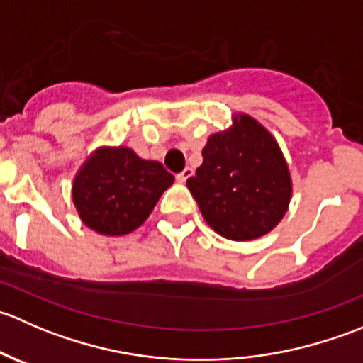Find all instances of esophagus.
I'll return each instance as SVG.
<instances>
[{
	"instance_id": "esophagus-1",
	"label": "esophagus",
	"mask_w": 363,
	"mask_h": 363,
	"mask_svg": "<svg viewBox=\"0 0 363 363\" xmlns=\"http://www.w3.org/2000/svg\"><path fill=\"white\" fill-rule=\"evenodd\" d=\"M193 174H195V172H193V168H189V167L184 168V170H182L181 174L177 175V181H179V182H186L189 177H191Z\"/></svg>"
}]
</instances>
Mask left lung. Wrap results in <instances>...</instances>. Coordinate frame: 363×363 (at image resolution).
<instances>
[{
	"mask_svg": "<svg viewBox=\"0 0 363 363\" xmlns=\"http://www.w3.org/2000/svg\"><path fill=\"white\" fill-rule=\"evenodd\" d=\"M203 163L188 179L207 225L230 240H252L279 225L291 200V175L276 138L247 113L207 138Z\"/></svg>",
	"mask_w": 363,
	"mask_h": 363,
	"instance_id": "left-lung-1",
	"label": "left lung"
}]
</instances>
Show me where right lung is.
<instances>
[{
    "mask_svg": "<svg viewBox=\"0 0 363 363\" xmlns=\"http://www.w3.org/2000/svg\"><path fill=\"white\" fill-rule=\"evenodd\" d=\"M174 175L160 161L142 160L130 147H98L82 163L72 186L79 218L100 235H126L137 230Z\"/></svg>",
    "mask_w": 363,
    "mask_h": 363,
    "instance_id": "add662e5",
    "label": "right lung"
}]
</instances>
